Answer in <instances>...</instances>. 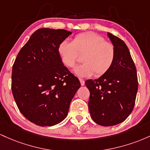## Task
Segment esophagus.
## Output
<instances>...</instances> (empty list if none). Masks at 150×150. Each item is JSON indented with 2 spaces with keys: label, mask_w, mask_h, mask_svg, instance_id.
I'll return each instance as SVG.
<instances>
[{
  "label": "esophagus",
  "mask_w": 150,
  "mask_h": 150,
  "mask_svg": "<svg viewBox=\"0 0 150 150\" xmlns=\"http://www.w3.org/2000/svg\"><path fill=\"white\" fill-rule=\"evenodd\" d=\"M79 81H80L81 85V86H83L84 84H85V81H84V80L83 79L79 78Z\"/></svg>",
  "instance_id": "34e87169"
}]
</instances>
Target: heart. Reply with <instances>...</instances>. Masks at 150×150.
<instances>
[{"mask_svg":"<svg viewBox=\"0 0 150 150\" xmlns=\"http://www.w3.org/2000/svg\"><path fill=\"white\" fill-rule=\"evenodd\" d=\"M61 61L64 66L72 68L83 54L81 64L74 70L79 76H100L108 72L115 60L116 50L114 45L105 41L101 35L96 33H83L76 35L72 42L63 40L57 48Z\"/></svg>","mask_w":150,"mask_h":150,"instance_id":"1","label":"heart"}]
</instances>
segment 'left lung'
Listing matches in <instances>:
<instances>
[{
	"mask_svg": "<svg viewBox=\"0 0 150 150\" xmlns=\"http://www.w3.org/2000/svg\"><path fill=\"white\" fill-rule=\"evenodd\" d=\"M116 50L114 64L95 80L86 81L90 91L88 109L95 122L112 126L123 122L133 110L138 89L136 67L125 43L108 33Z\"/></svg>",
	"mask_w": 150,
	"mask_h": 150,
	"instance_id": "obj_1",
	"label": "left lung"
}]
</instances>
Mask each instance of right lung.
<instances>
[{"label":"right lung","mask_w":150,"mask_h":150,"mask_svg":"<svg viewBox=\"0 0 150 150\" xmlns=\"http://www.w3.org/2000/svg\"><path fill=\"white\" fill-rule=\"evenodd\" d=\"M71 34L62 29L36 30L13 65L11 89L17 106L38 125L52 126L62 122L81 86L57 51L59 44Z\"/></svg>","instance_id":"obj_1"}]
</instances>
